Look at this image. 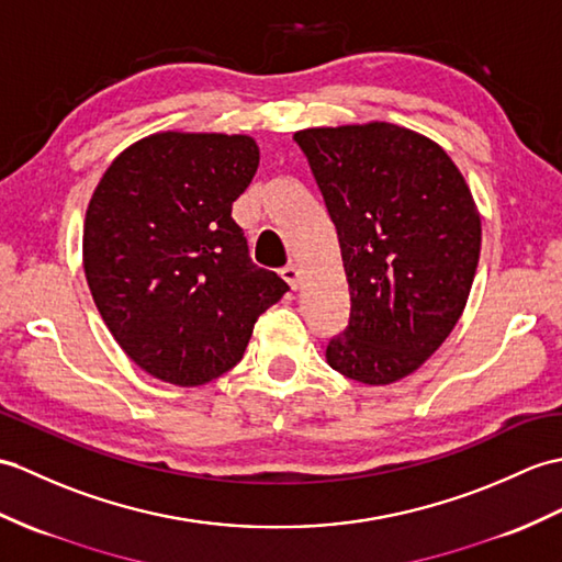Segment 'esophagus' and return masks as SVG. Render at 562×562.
<instances>
[{
	"label": "esophagus",
	"mask_w": 562,
	"mask_h": 562,
	"mask_svg": "<svg viewBox=\"0 0 562 562\" xmlns=\"http://www.w3.org/2000/svg\"><path fill=\"white\" fill-rule=\"evenodd\" d=\"M280 276H282V280L292 286V290H296L299 286V268L294 266V263H290V266H284L282 270H280Z\"/></svg>",
	"instance_id": "esophagus-1"
}]
</instances>
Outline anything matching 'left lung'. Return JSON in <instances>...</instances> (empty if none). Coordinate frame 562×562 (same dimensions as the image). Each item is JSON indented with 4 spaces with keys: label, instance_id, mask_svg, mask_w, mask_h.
Segmentation results:
<instances>
[{
    "label": "left lung",
    "instance_id": "1",
    "mask_svg": "<svg viewBox=\"0 0 562 562\" xmlns=\"http://www.w3.org/2000/svg\"><path fill=\"white\" fill-rule=\"evenodd\" d=\"M337 229L349 323L325 347L367 385L409 375L460 321L481 251V217L438 143L385 122L294 134Z\"/></svg>",
    "mask_w": 562,
    "mask_h": 562
}]
</instances>
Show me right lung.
I'll list each match as a JSON object with an SVG mask.
<instances>
[{
	"instance_id": "obj_1",
	"label": "right lung",
	"mask_w": 562,
	"mask_h": 562,
	"mask_svg": "<svg viewBox=\"0 0 562 562\" xmlns=\"http://www.w3.org/2000/svg\"><path fill=\"white\" fill-rule=\"evenodd\" d=\"M258 160L251 136L155 134L108 167L88 203L90 294L128 359L165 383L237 367L260 313L290 290L254 263L232 220Z\"/></svg>"
}]
</instances>
